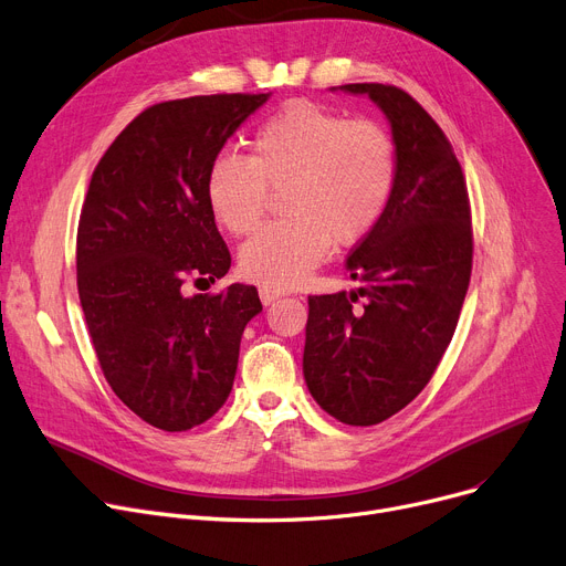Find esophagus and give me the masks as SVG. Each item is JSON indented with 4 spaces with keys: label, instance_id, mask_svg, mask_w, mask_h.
<instances>
[{
    "label": "esophagus",
    "instance_id": "34e87169",
    "mask_svg": "<svg viewBox=\"0 0 566 566\" xmlns=\"http://www.w3.org/2000/svg\"><path fill=\"white\" fill-rule=\"evenodd\" d=\"M285 294V290H279V287H268V285H262L260 287V298H262V304L268 306V304H272V302H276L279 296H283Z\"/></svg>",
    "mask_w": 566,
    "mask_h": 566
}]
</instances>
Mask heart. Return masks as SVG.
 Instances as JSON below:
<instances>
[{
	"instance_id": "b5f03b06",
	"label": "heart",
	"mask_w": 566,
	"mask_h": 566,
	"mask_svg": "<svg viewBox=\"0 0 566 566\" xmlns=\"http://www.w3.org/2000/svg\"><path fill=\"white\" fill-rule=\"evenodd\" d=\"M397 148L375 120H349L308 99L258 125L249 155H219L206 178L214 219L235 238L262 226L270 191H281L283 221L240 253V272L260 285L292 287L328 255L363 242L388 210Z\"/></svg>"
}]
</instances>
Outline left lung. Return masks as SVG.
I'll return each instance as SVG.
<instances>
[{"mask_svg": "<svg viewBox=\"0 0 566 566\" xmlns=\"http://www.w3.org/2000/svg\"><path fill=\"white\" fill-rule=\"evenodd\" d=\"M390 120L397 182L386 214L347 258L354 292L311 294L304 377L345 424H377L429 384L454 336L473 270L467 178L416 99L390 84H345Z\"/></svg>", "mask_w": 566, "mask_h": 566, "instance_id": "obj_1", "label": "left lung"}]
</instances>
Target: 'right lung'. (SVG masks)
Returning <instances> with one entry per match:
<instances>
[{
  "mask_svg": "<svg viewBox=\"0 0 566 566\" xmlns=\"http://www.w3.org/2000/svg\"><path fill=\"white\" fill-rule=\"evenodd\" d=\"M270 93L166 99L144 109L97 161L77 226V290L88 336L118 400L148 424L212 418L235 381L253 285L219 281L230 251L206 198L219 150Z\"/></svg>",
  "mask_w": 566,
  "mask_h": 566,
  "instance_id": "obj_1",
  "label": "right lung"
}]
</instances>
